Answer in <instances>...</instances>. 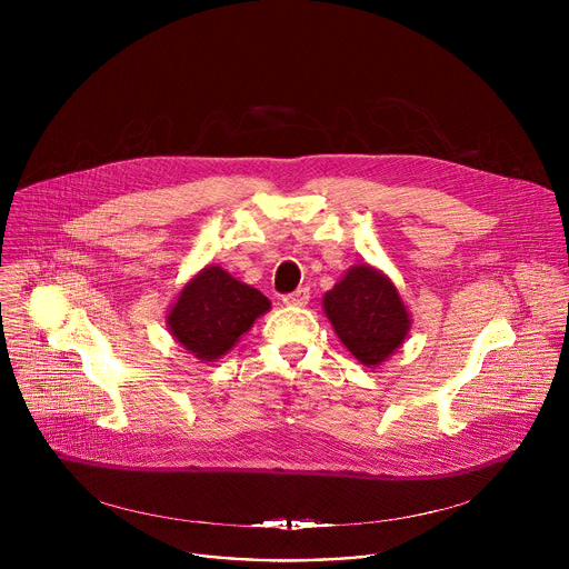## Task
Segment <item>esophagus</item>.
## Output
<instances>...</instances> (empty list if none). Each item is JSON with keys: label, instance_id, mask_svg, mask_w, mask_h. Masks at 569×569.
<instances>
[{"label": "esophagus", "instance_id": "esophagus-1", "mask_svg": "<svg viewBox=\"0 0 569 569\" xmlns=\"http://www.w3.org/2000/svg\"><path fill=\"white\" fill-rule=\"evenodd\" d=\"M308 299H310L308 288H297L295 292H290V295L283 297V303H286V306H306Z\"/></svg>", "mask_w": 569, "mask_h": 569}]
</instances>
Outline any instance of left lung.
I'll list each match as a JSON object with an SVG mask.
<instances>
[{
  "mask_svg": "<svg viewBox=\"0 0 569 569\" xmlns=\"http://www.w3.org/2000/svg\"><path fill=\"white\" fill-rule=\"evenodd\" d=\"M323 312L340 342L367 367L385 362L412 327L396 286L367 263L353 266L323 295Z\"/></svg>",
  "mask_w": 569,
  "mask_h": 569,
  "instance_id": "obj_1",
  "label": "left lung"
}]
</instances>
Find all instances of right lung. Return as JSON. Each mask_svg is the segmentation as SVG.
<instances>
[{"instance_id": "right-lung-1", "label": "right lung", "mask_w": 569, "mask_h": 569, "mask_svg": "<svg viewBox=\"0 0 569 569\" xmlns=\"http://www.w3.org/2000/svg\"><path fill=\"white\" fill-rule=\"evenodd\" d=\"M268 310L270 299L263 292L240 283L220 266H207L182 288L167 323L189 353L202 362H213Z\"/></svg>"}]
</instances>
